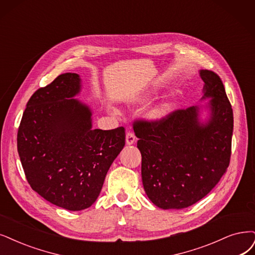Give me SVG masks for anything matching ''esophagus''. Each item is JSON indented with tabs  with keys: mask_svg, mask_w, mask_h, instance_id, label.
I'll return each instance as SVG.
<instances>
[{
	"mask_svg": "<svg viewBox=\"0 0 255 255\" xmlns=\"http://www.w3.org/2000/svg\"><path fill=\"white\" fill-rule=\"evenodd\" d=\"M135 139H136V136H135L134 132H132V131H128L126 134V144L127 145L133 144L135 142Z\"/></svg>",
	"mask_w": 255,
	"mask_h": 255,
	"instance_id": "1",
	"label": "esophagus"
}]
</instances>
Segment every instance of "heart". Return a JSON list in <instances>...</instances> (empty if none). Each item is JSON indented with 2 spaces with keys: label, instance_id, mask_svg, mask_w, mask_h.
Here are the masks:
<instances>
[{
  "label": "heart",
  "instance_id": "1",
  "mask_svg": "<svg viewBox=\"0 0 255 255\" xmlns=\"http://www.w3.org/2000/svg\"><path fill=\"white\" fill-rule=\"evenodd\" d=\"M164 113V109L163 108H159V109H156L154 111V116H162Z\"/></svg>",
  "mask_w": 255,
  "mask_h": 255
}]
</instances>
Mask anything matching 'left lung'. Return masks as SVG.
I'll list each match as a JSON object with an SVG mask.
<instances>
[{
  "label": "left lung",
  "instance_id": "obj_1",
  "mask_svg": "<svg viewBox=\"0 0 255 255\" xmlns=\"http://www.w3.org/2000/svg\"><path fill=\"white\" fill-rule=\"evenodd\" d=\"M201 78L204 98L212 99L206 125H200L194 106L133 122L144 189L159 208L182 209L199 202L218 185L230 163L231 104L218 73L201 70Z\"/></svg>",
  "mask_w": 255,
  "mask_h": 255
}]
</instances>
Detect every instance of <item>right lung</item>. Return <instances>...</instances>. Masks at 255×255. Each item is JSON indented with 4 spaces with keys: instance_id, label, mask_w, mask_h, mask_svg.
<instances>
[{
    "instance_id": "1",
    "label": "right lung",
    "mask_w": 255,
    "mask_h": 255,
    "mask_svg": "<svg viewBox=\"0 0 255 255\" xmlns=\"http://www.w3.org/2000/svg\"><path fill=\"white\" fill-rule=\"evenodd\" d=\"M77 73L37 89L17 130V152L28 184L46 201L78 211L97 201L109 168L125 146V128L92 129L91 112L71 99Z\"/></svg>"
}]
</instances>
